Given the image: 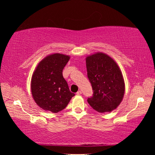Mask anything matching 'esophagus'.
<instances>
[{"mask_svg": "<svg viewBox=\"0 0 155 155\" xmlns=\"http://www.w3.org/2000/svg\"><path fill=\"white\" fill-rule=\"evenodd\" d=\"M82 94V92H81V91H78L77 92V95H81V94Z\"/></svg>", "mask_w": 155, "mask_h": 155, "instance_id": "34e87169", "label": "esophagus"}]
</instances>
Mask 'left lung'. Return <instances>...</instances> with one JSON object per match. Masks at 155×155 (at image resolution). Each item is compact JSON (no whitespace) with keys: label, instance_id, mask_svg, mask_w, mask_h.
Returning a JSON list of instances; mask_svg holds the SVG:
<instances>
[{"label":"left lung","instance_id":"8db88e82","mask_svg":"<svg viewBox=\"0 0 155 155\" xmlns=\"http://www.w3.org/2000/svg\"><path fill=\"white\" fill-rule=\"evenodd\" d=\"M87 77L92 86L93 96L88 103L98 113L114 111L124 98L125 83L118 65L111 57L98 52L86 57Z\"/></svg>","mask_w":155,"mask_h":155}]
</instances>
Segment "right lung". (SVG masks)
I'll list each match as a JSON object with an SVG mask.
<instances>
[{
    "mask_svg": "<svg viewBox=\"0 0 155 155\" xmlns=\"http://www.w3.org/2000/svg\"><path fill=\"white\" fill-rule=\"evenodd\" d=\"M70 59L61 53L48 54L40 61L32 74L31 94L44 111L58 113L65 108L75 94L68 87L62 72Z\"/></svg>",
    "mask_w": 155,
    "mask_h": 155,
    "instance_id": "right-lung-1",
    "label": "right lung"
}]
</instances>
